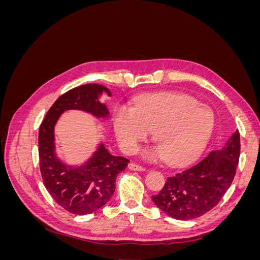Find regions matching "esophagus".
Masks as SVG:
<instances>
[{
	"label": "esophagus",
	"instance_id": "esophagus-1",
	"mask_svg": "<svg viewBox=\"0 0 260 260\" xmlns=\"http://www.w3.org/2000/svg\"><path fill=\"white\" fill-rule=\"evenodd\" d=\"M128 168L131 169V170H133V171H144V170H145L144 167L140 166V165H137V164H135V162H130V164L128 165Z\"/></svg>",
	"mask_w": 260,
	"mask_h": 260
}]
</instances>
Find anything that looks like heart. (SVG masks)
<instances>
[{"mask_svg": "<svg viewBox=\"0 0 260 260\" xmlns=\"http://www.w3.org/2000/svg\"><path fill=\"white\" fill-rule=\"evenodd\" d=\"M212 108L193 96L178 92L151 93L133 106H118L113 125L123 151L135 154L153 130L157 143L144 149L148 161L166 160L172 166L194 161L203 153L214 132Z\"/></svg>", "mask_w": 260, "mask_h": 260, "instance_id": "obj_1", "label": "heart"}]
</instances>
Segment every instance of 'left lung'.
<instances>
[{
	"label": "left lung",
	"mask_w": 260,
	"mask_h": 260,
	"mask_svg": "<svg viewBox=\"0 0 260 260\" xmlns=\"http://www.w3.org/2000/svg\"><path fill=\"white\" fill-rule=\"evenodd\" d=\"M240 133L211 151L192 167L169 177L152 201L165 214L178 220L201 217L214 208L230 187L240 158Z\"/></svg>",
	"instance_id": "obj_1"
}]
</instances>
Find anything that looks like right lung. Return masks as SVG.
Masks as SVG:
<instances>
[{
  "label": "right lung",
  "mask_w": 260,
  "mask_h": 260,
  "mask_svg": "<svg viewBox=\"0 0 260 260\" xmlns=\"http://www.w3.org/2000/svg\"><path fill=\"white\" fill-rule=\"evenodd\" d=\"M103 93L112 91L98 83L77 86L60 95L46 113L39 129V158L43 183L59 206L76 215H88L103 207L115 192L117 176L129 160L114 156L100 141L95 151L80 165H68L56 153L55 125L66 111L88 113L101 121L109 119L102 103Z\"/></svg>",
  "instance_id": "add662e5"
}]
</instances>
